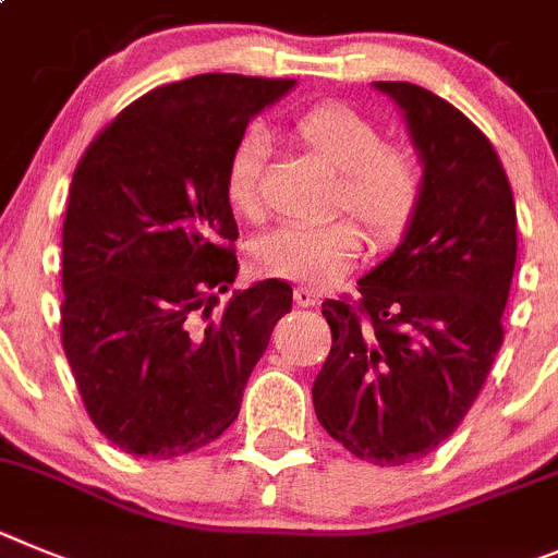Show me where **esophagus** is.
<instances>
[{"label":"esophagus","mask_w":558,"mask_h":558,"mask_svg":"<svg viewBox=\"0 0 558 558\" xmlns=\"http://www.w3.org/2000/svg\"><path fill=\"white\" fill-rule=\"evenodd\" d=\"M294 300H298V305H305V308H308V305L319 303V291L308 289V286H298V289H294Z\"/></svg>","instance_id":"34e87169"}]
</instances>
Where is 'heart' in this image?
Masks as SVG:
<instances>
[{
	"mask_svg": "<svg viewBox=\"0 0 558 558\" xmlns=\"http://www.w3.org/2000/svg\"><path fill=\"white\" fill-rule=\"evenodd\" d=\"M291 133L319 160L339 172L333 208L348 210L375 242L391 244L411 228L425 199V163L403 142H384L375 119L344 102L303 110ZM267 163L264 135L247 133L225 167V197L244 219H260V180ZM361 230L353 219L325 225H286L255 239L250 260L260 275L305 286H328L348 275L361 253Z\"/></svg>",
	"mask_w": 558,
	"mask_h": 558,
	"instance_id": "b5f03b06",
	"label": "heart"
}]
</instances>
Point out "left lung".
<instances>
[{
	"instance_id": "left-lung-1",
	"label": "left lung",
	"mask_w": 558,
	"mask_h": 558,
	"mask_svg": "<svg viewBox=\"0 0 558 558\" xmlns=\"http://www.w3.org/2000/svg\"><path fill=\"white\" fill-rule=\"evenodd\" d=\"M375 85L405 110L425 199L359 300L323 303L333 344L311 395L350 453L400 466L439 448L484 389L504 344L517 210L498 153L459 108L420 85Z\"/></svg>"
}]
</instances>
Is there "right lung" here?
<instances>
[{
  "mask_svg": "<svg viewBox=\"0 0 558 558\" xmlns=\"http://www.w3.org/2000/svg\"><path fill=\"white\" fill-rule=\"evenodd\" d=\"M294 80L197 74L130 102L88 144L63 219L60 339L85 411L124 453L174 459L230 428L291 286L214 316L239 272L225 167Z\"/></svg>",
  "mask_w": 558,
  "mask_h": 558,
  "instance_id": "right-lung-1",
  "label": "right lung"
}]
</instances>
